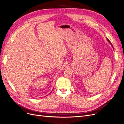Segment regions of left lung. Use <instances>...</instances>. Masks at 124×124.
<instances>
[{
	"instance_id": "left-lung-1",
	"label": "left lung",
	"mask_w": 124,
	"mask_h": 124,
	"mask_svg": "<svg viewBox=\"0 0 124 124\" xmlns=\"http://www.w3.org/2000/svg\"><path fill=\"white\" fill-rule=\"evenodd\" d=\"M107 40H108V42H109V43H110V44H111V46H112V47H113V46H112V44H111V42H110V41H109V40H108V39H107Z\"/></svg>"
}]
</instances>
